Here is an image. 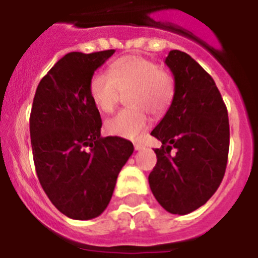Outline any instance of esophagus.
Returning <instances> with one entry per match:
<instances>
[{
	"label": "esophagus",
	"instance_id": "esophagus-1",
	"mask_svg": "<svg viewBox=\"0 0 258 258\" xmlns=\"http://www.w3.org/2000/svg\"><path fill=\"white\" fill-rule=\"evenodd\" d=\"M134 148H135V151H140V149H143V144L142 143L135 142L134 143Z\"/></svg>",
	"mask_w": 258,
	"mask_h": 258
}]
</instances>
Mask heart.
Wrapping results in <instances>:
<instances>
[{
  "mask_svg": "<svg viewBox=\"0 0 258 258\" xmlns=\"http://www.w3.org/2000/svg\"><path fill=\"white\" fill-rule=\"evenodd\" d=\"M110 74L97 71L89 80V96L98 110L111 113L122 93L128 92L126 107L105 123L114 136L138 138L149 124V115L166 113L175 95V80L165 69L143 55L120 57L110 64Z\"/></svg>",
  "mask_w": 258,
  "mask_h": 258,
  "instance_id": "heart-1",
  "label": "heart"
}]
</instances>
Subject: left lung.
Listing matches in <instances>:
<instances>
[{"label":"left lung","mask_w":258,"mask_h":258,"mask_svg":"<svg viewBox=\"0 0 258 258\" xmlns=\"http://www.w3.org/2000/svg\"><path fill=\"white\" fill-rule=\"evenodd\" d=\"M165 63L174 75L175 95L151 132L162 147L154 149L157 163L148 180L161 207L183 216L203 207L222 182L230 126L216 83L191 55L171 50Z\"/></svg>","instance_id":"left-lung-1"}]
</instances>
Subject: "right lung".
I'll use <instances>...</instances> for the list:
<instances>
[{"label":"right lung","mask_w":258,"mask_h":258,"mask_svg":"<svg viewBox=\"0 0 258 258\" xmlns=\"http://www.w3.org/2000/svg\"><path fill=\"white\" fill-rule=\"evenodd\" d=\"M114 51H71L42 78L33 98L36 174L51 204L69 218L86 221L106 209L134 152L126 139L101 138V116L89 96L91 76Z\"/></svg>","instance_id":"1"}]
</instances>
